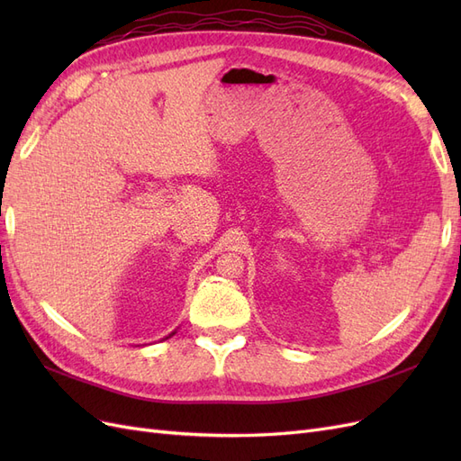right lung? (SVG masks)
Returning <instances> with one entry per match:
<instances>
[{
	"label": "right lung",
	"mask_w": 461,
	"mask_h": 461,
	"mask_svg": "<svg viewBox=\"0 0 461 461\" xmlns=\"http://www.w3.org/2000/svg\"><path fill=\"white\" fill-rule=\"evenodd\" d=\"M175 332H176V330H173V332H171V334H167V337H165V339H163V340H167V339H171V337H173V334H175Z\"/></svg>",
	"instance_id": "add662e5"
}]
</instances>
